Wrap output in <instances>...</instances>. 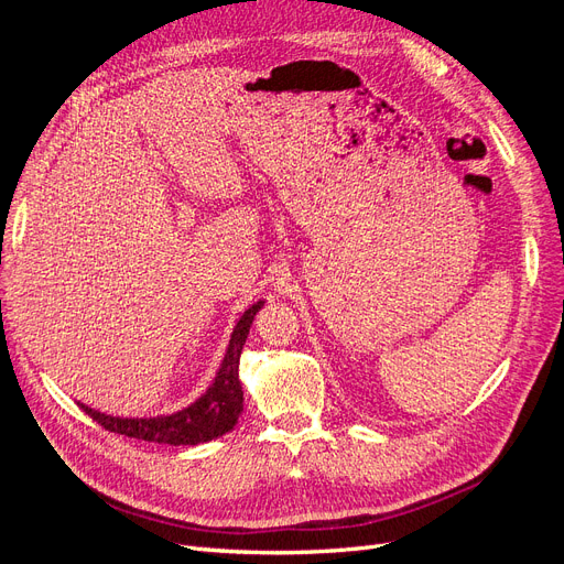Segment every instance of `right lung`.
Segmentation results:
<instances>
[{"mask_svg": "<svg viewBox=\"0 0 564 564\" xmlns=\"http://www.w3.org/2000/svg\"><path fill=\"white\" fill-rule=\"evenodd\" d=\"M265 301H257L254 305L242 312V317L236 322L234 333L229 337V347L224 351L219 370L213 379V384L200 393L187 408L156 414V416H112L101 410L89 408L85 402H78L80 410L87 416H93L106 431L118 433L133 440H145L156 444H204L217 440L234 431L238 416L242 414V384H240V354L242 345L250 335V326L257 317V312Z\"/></svg>", "mask_w": 564, "mask_h": 564, "instance_id": "1", "label": "right lung"}]
</instances>
